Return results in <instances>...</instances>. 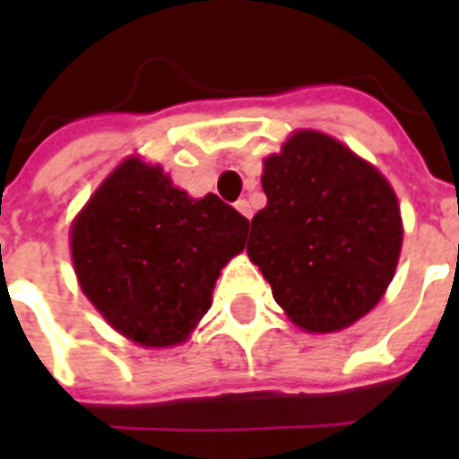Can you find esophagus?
I'll return each mask as SVG.
<instances>
[{"label": "esophagus", "instance_id": "obj_1", "mask_svg": "<svg viewBox=\"0 0 459 459\" xmlns=\"http://www.w3.org/2000/svg\"><path fill=\"white\" fill-rule=\"evenodd\" d=\"M236 209L245 216V219H252V207H250V202H247V200H238Z\"/></svg>", "mask_w": 459, "mask_h": 459}]
</instances>
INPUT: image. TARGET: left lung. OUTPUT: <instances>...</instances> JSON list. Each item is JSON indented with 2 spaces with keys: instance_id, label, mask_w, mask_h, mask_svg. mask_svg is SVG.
Returning <instances> with one entry per match:
<instances>
[{
  "instance_id": "obj_1",
  "label": "left lung",
  "mask_w": 459,
  "mask_h": 459,
  "mask_svg": "<svg viewBox=\"0 0 459 459\" xmlns=\"http://www.w3.org/2000/svg\"><path fill=\"white\" fill-rule=\"evenodd\" d=\"M262 187L247 255L273 300L312 333L355 324L398 266L403 219L391 183L331 135L298 131L264 159Z\"/></svg>"
}]
</instances>
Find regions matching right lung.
<instances>
[{"mask_svg": "<svg viewBox=\"0 0 459 459\" xmlns=\"http://www.w3.org/2000/svg\"><path fill=\"white\" fill-rule=\"evenodd\" d=\"M247 226L216 195L193 200L159 166L131 157L75 216V276L118 333L145 348L178 345L212 307Z\"/></svg>", "mask_w": 459, "mask_h": 459, "instance_id": "right-lung-1", "label": "right lung"}]
</instances>
